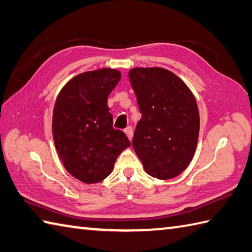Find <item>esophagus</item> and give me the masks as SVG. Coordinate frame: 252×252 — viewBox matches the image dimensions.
Listing matches in <instances>:
<instances>
[{
    "label": "esophagus",
    "mask_w": 252,
    "mask_h": 252,
    "mask_svg": "<svg viewBox=\"0 0 252 252\" xmlns=\"http://www.w3.org/2000/svg\"><path fill=\"white\" fill-rule=\"evenodd\" d=\"M124 131H125V133H126V135H127L128 139H129V140L131 141V139H132V135H133L132 127H131V126H128V127H126L125 129H124Z\"/></svg>",
    "instance_id": "34e87169"
}]
</instances>
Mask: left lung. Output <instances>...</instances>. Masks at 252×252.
<instances>
[{
  "instance_id": "obj_1",
  "label": "left lung",
  "mask_w": 252,
  "mask_h": 252,
  "mask_svg": "<svg viewBox=\"0 0 252 252\" xmlns=\"http://www.w3.org/2000/svg\"><path fill=\"white\" fill-rule=\"evenodd\" d=\"M128 77L142 114L133 133V150L150 176L176 177L196 151L200 119L194 95L165 68L136 67Z\"/></svg>"
}]
</instances>
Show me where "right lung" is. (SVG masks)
<instances>
[{"instance_id": "right-lung-1", "label": "right lung", "mask_w": 252, "mask_h": 252, "mask_svg": "<svg viewBox=\"0 0 252 252\" xmlns=\"http://www.w3.org/2000/svg\"><path fill=\"white\" fill-rule=\"evenodd\" d=\"M121 79L117 69L102 68L75 76L56 97L52 131L56 151L71 176L95 184L110 175L120 153L130 146L113 128L107 97Z\"/></svg>"}]
</instances>
